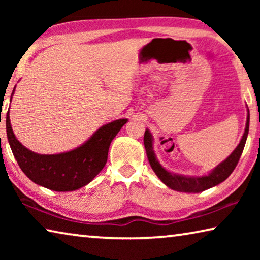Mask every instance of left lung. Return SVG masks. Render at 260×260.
Instances as JSON below:
<instances>
[{
  "instance_id": "8db88e82",
  "label": "left lung",
  "mask_w": 260,
  "mask_h": 260,
  "mask_svg": "<svg viewBox=\"0 0 260 260\" xmlns=\"http://www.w3.org/2000/svg\"><path fill=\"white\" fill-rule=\"evenodd\" d=\"M249 122H250V113L248 109V116H246V122H245V129L243 136L237 144V147L234 149L230 156H228L225 160L220 162L219 165L211 170L210 172L203 175H183L178 174L171 171L166 170L162 166L159 160L157 159V156L153 150V136L151 132L148 128L144 132V148H146L148 160L150 162L151 169L153 172L156 173L160 181L166 184L167 187L173 189V190L181 191V192H201L204 191L206 189H210L217 184L221 183L222 181L230 177L233 171L239 162L240 157L243 151L246 138H248L249 133Z\"/></svg>"
}]
</instances>
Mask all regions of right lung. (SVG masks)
Segmentation results:
<instances>
[{"label":"right lung","instance_id":"1","mask_svg":"<svg viewBox=\"0 0 260 260\" xmlns=\"http://www.w3.org/2000/svg\"><path fill=\"white\" fill-rule=\"evenodd\" d=\"M9 114L10 111H8L6 120L8 141L21 171L34 183L55 191H73L89 183L107 162L111 141L128 121L117 119L108 122L81 146L70 151L41 155L29 150L17 140Z\"/></svg>","mask_w":260,"mask_h":260}]
</instances>
